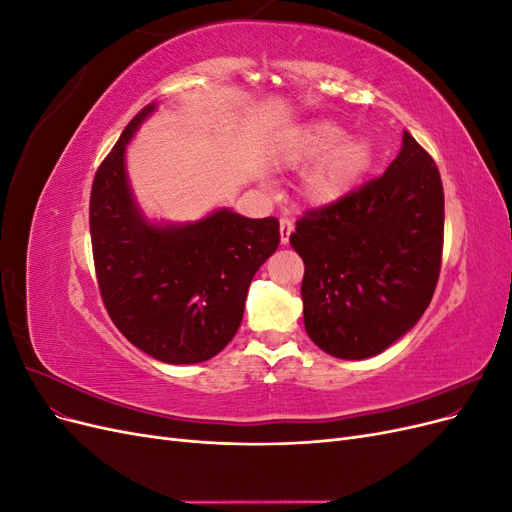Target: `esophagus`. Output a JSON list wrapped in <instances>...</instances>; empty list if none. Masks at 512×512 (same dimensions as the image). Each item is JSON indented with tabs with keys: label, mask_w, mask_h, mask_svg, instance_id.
<instances>
[{
	"label": "esophagus",
	"mask_w": 512,
	"mask_h": 512,
	"mask_svg": "<svg viewBox=\"0 0 512 512\" xmlns=\"http://www.w3.org/2000/svg\"><path fill=\"white\" fill-rule=\"evenodd\" d=\"M292 230H294L292 220H290V218H282V220H280V239H282L284 245L288 243V239H290V235H292Z\"/></svg>",
	"instance_id": "34e87169"
}]
</instances>
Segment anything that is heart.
I'll use <instances>...</instances> for the list:
<instances>
[{
    "label": "heart",
    "mask_w": 512,
    "mask_h": 512,
    "mask_svg": "<svg viewBox=\"0 0 512 512\" xmlns=\"http://www.w3.org/2000/svg\"><path fill=\"white\" fill-rule=\"evenodd\" d=\"M312 166L305 173L303 192L314 203H331L359 181L369 162V147L329 121L307 126L284 151L282 162L290 168Z\"/></svg>",
    "instance_id": "obj_1"
}]
</instances>
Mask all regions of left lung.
Returning <instances> with one entry per match:
<instances>
[{
  "instance_id": "8db88e82",
  "label": "left lung",
  "mask_w": 512,
  "mask_h": 512,
  "mask_svg": "<svg viewBox=\"0 0 512 512\" xmlns=\"http://www.w3.org/2000/svg\"><path fill=\"white\" fill-rule=\"evenodd\" d=\"M444 190L429 153L404 132L380 177L307 209L290 245L303 258L305 331L337 359H367L408 333L436 290Z\"/></svg>"
}]
</instances>
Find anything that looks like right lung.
Here are the masks:
<instances>
[{
    "mask_svg": "<svg viewBox=\"0 0 512 512\" xmlns=\"http://www.w3.org/2000/svg\"><path fill=\"white\" fill-rule=\"evenodd\" d=\"M145 106L96 170L91 250L108 316L128 342L170 365L203 363L235 337L247 288L280 243L275 218L228 209L188 226H153L136 209L123 168Z\"/></svg>",
    "mask_w": 512,
    "mask_h": 512,
    "instance_id": "add662e5",
    "label": "right lung"
}]
</instances>
